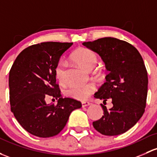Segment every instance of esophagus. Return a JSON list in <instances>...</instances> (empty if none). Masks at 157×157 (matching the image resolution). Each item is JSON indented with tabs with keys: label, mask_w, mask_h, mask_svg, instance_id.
Here are the masks:
<instances>
[{
	"label": "esophagus",
	"mask_w": 157,
	"mask_h": 157,
	"mask_svg": "<svg viewBox=\"0 0 157 157\" xmlns=\"http://www.w3.org/2000/svg\"><path fill=\"white\" fill-rule=\"evenodd\" d=\"M89 105H90V103L89 101L82 102V107H83V108H85V107L89 106Z\"/></svg>",
	"instance_id": "obj_1"
}]
</instances>
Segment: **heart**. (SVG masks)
<instances>
[{
  "mask_svg": "<svg viewBox=\"0 0 157 157\" xmlns=\"http://www.w3.org/2000/svg\"><path fill=\"white\" fill-rule=\"evenodd\" d=\"M72 59L74 62L78 64L84 70L91 71L97 63V55L88 48H79L72 54ZM65 63L60 61L55 67L56 78L60 83L65 81ZM95 86L93 83H86L83 85L72 86L65 90V94L67 97L78 101H85L95 91Z\"/></svg>",
  "mask_w": 157,
  "mask_h": 157,
  "instance_id": "heart-1",
  "label": "heart"
}]
</instances>
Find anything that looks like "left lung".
<instances>
[{"mask_svg":"<svg viewBox=\"0 0 157 157\" xmlns=\"http://www.w3.org/2000/svg\"><path fill=\"white\" fill-rule=\"evenodd\" d=\"M83 45L96 52L109 72L95 98L112 100L107 110L101 105L104 115L92 123L101 134L108 136L126 132L142 117L146 106L148 77L144 61L135 47L114 37H104Z\"/></svg>","mask_w":157,"mask_h":157,"instance_id":"obj_1","label":"left lung"}]
</instances>
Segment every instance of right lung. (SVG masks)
Listing matches in <instances>:
<instances>
[{
  "mask_svg": "<svg viewBox=\"0 0 157 157\" xmlns=\"http://www.w3.org/2000/svg\"><path fill=\"white\" fill-rule=\"evenodd\" d=\"M73 43L45 42L25 49L15 60L9 74L11 111L31 135L49 138L65 126L71 113L82 107L81 102L62 98L56 83L55 67L62 54ZM48 96L57 105H47Z\"/></svg>",
  "mask_w": 157,
  "mask_h": 157,
  "instance_id": "1",
  "label": "right lung"
}]
</instances>
